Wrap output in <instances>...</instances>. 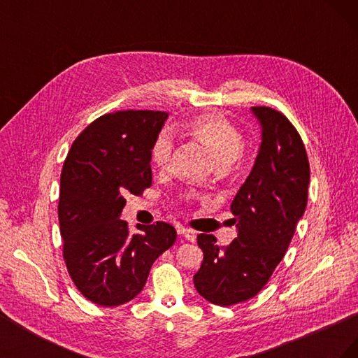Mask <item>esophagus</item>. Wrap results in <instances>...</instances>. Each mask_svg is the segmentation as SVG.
<instances>
[{"label": "esophagus", "mask_w": 358, "mask_h": 358, "mask_svg": "<svg viewBox=\"0 0 358 358\" xmlns=\"http://www.w3.org/2000/svg\"><path fill=\"white\" fill-rule=\"evenodd\" d=\"M178 233H179L182 237H185V239L189 241V242H196V239H197L196 231L191 230V229H185V227H182V229H179Z\"/></svg>", "instance_id": "esophagus-1"}]
</instances>
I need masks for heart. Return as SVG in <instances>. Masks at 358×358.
I'll use <instances>...</instances> for the list:
<instances>
[{
  "label": "heart",
  "instance_id": "obj_1",
  "mask_svg": "<svg viewBox=\"0 0 358 358\" xmlns=\"http://www.w3.org/2000/svg\"><path fill=\"white\" fill-rule=\"evenodd\" d=\"M182 131L210 150L221 173L239 170L243 164L245 138L241 129L221 113H203L182 125ZM173 152L170 133L162 131L150 148V161L158 169H166Z\"/></svg>",
  "mask_w": 358,
  "mask_h": 358
}]
</instances>
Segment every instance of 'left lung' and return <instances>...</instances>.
Here are the masks:
<instances>
[{"label": "left lung", "instance_id": "left-lung-1", "mask_svg": "<svg viewBox=\"0 0 358 358\" xmlns=\"http://www.w3.org/2000/svg\"><path fill=\"white\" fill-rule=\"evenodd\" d=\"M262 125L255 164L231 203L237 237L227 246L199 234L203 263L194 275L199 294L218 306L255 297L284 258L309 187L306 148L289 119L272 107H252Z\"/></svg>", "mask_w": 358, "mask_h": 358}]
</instances>
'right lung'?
Instances as JSON below:
<instances>
[{"mask_svg":"<svg viewBox=\"0 0 358 358\" xmlns=\"http://www.w3.org/2000/svg\"><path fill=\"white\" fill-rule=\"evenodd\" d=\"M169 113L122 110L95 119L74 140L59 187V231L69 275L100 306H119L143 289L155 259L175 243L158 221L131 234L119 216L128 194L152 185L150 148Z\"/></svg>","mask_w":358,"mask_h":358,"instance_id":"obj_1","label":"right lung"}]
</instances>
